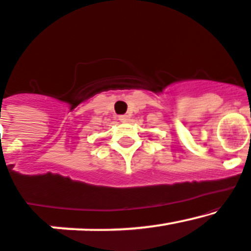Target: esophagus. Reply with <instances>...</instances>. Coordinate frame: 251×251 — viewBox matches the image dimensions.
Masks as SVG:
<instances>
[{"mask_svg": "<svg viewBox=\"0 0 251 251\" xmlns=\"http://www.w3.org/2000/svg\"><path fill=\"white\" fill-rule=\"evenodd\" d=\"M118 120H120L122 123H126V122H129L130 117H129L128 115H121V116L118 117Z\"/></svg>", "mask_w": 251, "mask_h": 251, "instance_id": "34e87169", "label": "esophagus"}]
</instances>
